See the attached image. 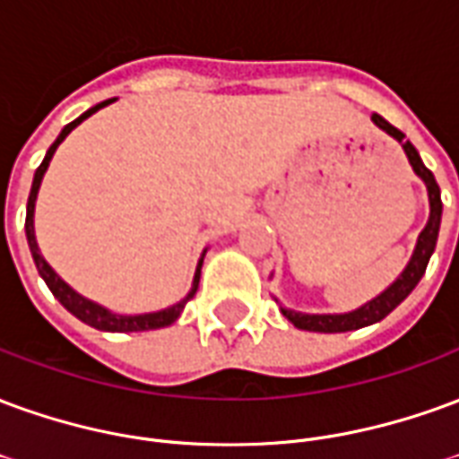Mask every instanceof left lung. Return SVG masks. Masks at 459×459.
Here are the masks:
<instances>
[{"instance_id":"left-lung-1","label":"left lung","mask_w":459,"mask_h":459,"mask_svg":"<svg viewBox=\"0 0 459 459\" xmlns=\"http://www.w3.org/2000/svg\"><path fill=\"white\" fill-rule=\"evenodd\" d=\"M371 120H374L381 130L388 132L394 140L401 142V147H403L405 157L411 161L413 171L425 181V186H428V201H430V219H428L425 229L420 230V236H418L413 255L408 260L405 270L384 290V292H381V295H376V298L368 299L366 305H361V307L354 309V312H344V315H302V312H295V309L282 307V315H285L298 329L337 334V332H351V329H361L368 327V325H376V322H381V319L388 317V315L413 292L415 285L420 282V278L425 275V268H428V260L433 255L435 243H437L440 219H443V201H440V186H437V181H435L433 171L425 167L418 150H415L411 142H405V134L398 130V127H394L391 122H385L381 115H371Z\"/></svg>"}]
</instances>
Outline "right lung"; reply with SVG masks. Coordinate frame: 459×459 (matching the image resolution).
<instances>
[{
	"mask_svg": "<svg viewBox=\"0 0 459 459\" xmlns=\"http://www.w3.org/2000/svg\"><path fill=\"white\" fill-rule=\"evenodd\" d=\"M115 100V98H113ZM113 100H105V103H98L91 110H85L81 117H75L74 122H68L61 134L56 137V142L48 147L46 152L44 161L39 164V169L34 174V184H31V194H29V201H26V240H29V248H31V258L36 263V270H39V275L44 278V282L48 285V290L54 292V298L64 305L71 315L85 322V325H91V327L100 329V332H147V329H161V327H169L174 325L179 315L186 307V302H189L194 295H196V290H199V278H201V265H204V255H201L199 265H196V273H194V282H191L189 295L184 299H179L177 305H171L167 309H160V312H150V315H115L110 309H105L103 305H98L93 299L83 298V295H78L71 285H65L64 280L56 275V270L48 265L41 255V250H39V243H36L34 236V206H36V194H39V186H41V179H44L46 169H48V161L54 157V152L58 150V144L71 134V130H75L85 117H91L93 113H98L100 108L105 105H110Z\"/></svg>",
	"mask_w": 459,
	"mask_h": 459,
	"instance_id": "add662e5",
	"label": "right lung"
}]
</instances>
